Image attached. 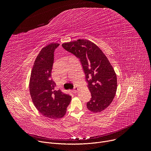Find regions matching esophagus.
I'll list each match as a JSON object with an SVG mask.
<instances>
[{
    "label": "esophagus",
    "instance_id": "34e87169",
    "mask_svg": "<svg viewBox=\"0 0 151 151\" xmlns=\"http://www.w3.org/2000/svg\"><path fill=\"white\" fill-rule=\"evenodd\" d=\"M78 90H79L78 88H77V87H75V88H74V89H73V92H74L75 93H76V92H78Z\"/></svg>",
    "mask_w": 151,
    "mask_h": 151
}]
</instances>
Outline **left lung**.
Masks as SVG:
<instances>
[{
  "label": "left lung",
  "mask_w": 151,
  "mask_h": 151,
  "mask_svg": "<svg viewBox=\"0 0 151 151\" xmlns=\"http://www.w3.org/2000/svg\"><path fill=\"white\" fill-rule=\"evenodd\" d=\"M62 46L80 59L92 96L87 108L93 113L105 110L111 104L117 91L116 74L105 54L88 40L78 39Z\"/></svg>",
  "instance_id": "left-lung-1"
}]
</instances>
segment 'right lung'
Returning <instances> with one entry per match:
<instances>
[{"mask_svg":"<svg viewBox=\"0 0 151 151\" xmlns=\"http://www.w3.org/2000/svg\"><path fill=\"white\" fill-rule=\"evenodd\" d=\"M59 43H51L41 50L31 71L29 91L33 104L43 116L57 119L64 116L71 97L60 90L55 91L51 79L54 52Z\"/></svg>","mask_w":151,"mask_h":151,"instance_id":"1","label":"right lung"}]
</instances>
